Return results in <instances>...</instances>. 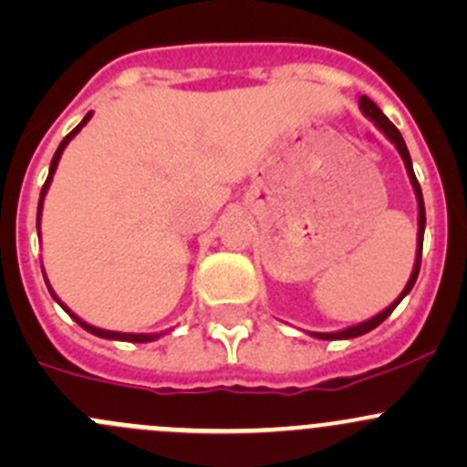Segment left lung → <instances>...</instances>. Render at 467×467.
<instances>
[{
  "mask_svg": "<svg viewBox=\"0 0 467 467\" xmlns=\"http://www.w3.org/2000/svg\"><path fill=\"white\" fill-rule=\"evenodd\" d=\"M359 110L364 112V115L368 117V119L373 121L375 126H378V129L381 130V133L386 135V140H390V142L395 144V149H398V153L402 155L404 167H407L409 181H411V187H413V192H416V201H418V248H416V262H413V271H411V277H409L407 286H404L402 294H400L398 298H395L393 303L389 305V307L381 309L379 314H375V317H373V318H368V321L357 323V325H350V327L338 329V332H309V334H312L314 338H323V341H338V338H355V337H361V334H366V332H370V329L378 327V325H379V323H384L386 318H389L390 314H393V309L398 307L400 303H402L404 296H407L409 291L413 289V285H416V280H418V273H420L422 239H425V223H427V219H425V201H422V190H420V185H418L416 173H413L411 155H409V149H407V144H404L402 133H400V130L395 129V126H393V121H390L389 117H386L384 112L379 110L378 103L370 101V99L366 97V94H364V97H359Z\"/></svg>",
  "mask_w": 467,
  "mask_h": 467,
  "instance_id": "obj_1",
  "label": "left lung"
}]
</instances>
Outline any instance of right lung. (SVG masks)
Returning <instances> with one entry per match:
<instances>
[{"mask_svg": "<svg viewBox=\"0 0 467 467\" xmlns=\"http://www.w3.org/2000/svg\"><path fill=\"white\" fill-rule=\"evenodd\" d=\"M89 117H92V112H88L86 117H83V121L81 124L77 126V129L72 130V133L67 135V138L63 140V142H60V146H58V150H56L54 153V158H51V164H49V176H47V181H45V185H42V192H40V201H37V234H40V216H42V203H45V196H47V190H49V185H51V181H54V173H56V167H58V162H60V155H63V150H65V146H67L69 142H72L74 138H77V133L78 130L83 129V126L88 124L89 121ZM42 275H45V273H42ZM45 282H47V275H45ZM47 286H49V282H47ZM49 294H51V298L56 300V303L60 305V307L65 309V312L69 314V317L74 318V321H77L78 325H81L83 329H88L89 334H94V337H101V338H112V341H129V343H149V341H155V338H160L162 337V334H167V332H153V334H133V332H112V329H101V327H94V325H89V323H86L83 321V318H78L77 314L72 312V309L67 307V305L63 303V300L58 298V296L54 294V289H51L49 286Z\"/></svg>", "mask_w": 467, "mask_h": 467, "instance_id": "right-lung-1", "label": "right lung"}]
</instances>
